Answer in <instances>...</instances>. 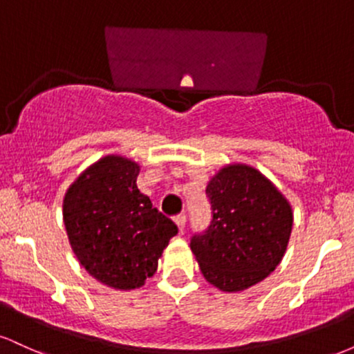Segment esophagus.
I'll return each mask as SVG.
<instances>
[{
	"label": "esophagus",
	"mask_w": 354,
	"mask_h": 354,
	"mask_svg": "<svg viewBox=\"0 0 354 354\" xmlns=\"http://www.w3.org/2000/svg\"><path fill=\"white\" fill-rule=\"evenodd\" d=\"M174 223H176L180 233H183V231H185V225H186V216L185 214H178V216L174 218Z\"/></svg>",
	"instance_id": "1"
}]
</instances>
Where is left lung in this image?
Returning a JSON list of instances; mask_svg holds the SVG:
<instances>
[{"label":"left lung","instance_id":"8db88e82","mask_svg":"<svg viewBox=\"0 0 354 354\" xmlns=\"http://www.w3.org/2000/svg\"><path fill=\"white\" fill-rule=\"evenodd\" d=\"M213 219L191 238L206 281L226 293L263 281L281 263L293 228L284 194L250 165L223 166L206 186Z\"/></svg>","mask_w":354,"mask_h":354}]
</instances>
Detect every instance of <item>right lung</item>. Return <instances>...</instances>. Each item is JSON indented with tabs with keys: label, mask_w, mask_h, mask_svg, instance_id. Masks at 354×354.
<instances>
[{
	"label": "right lung",
	"mask_w": 354,
	"mask_h": 354,
	"mask_svg": "<svg viewBox=\"0 0 354 354\" xmlns=\"http://www.w3.org/2000/svg\"><path fill=\"white\" fill-rule=\"evenodd\" d=\"M140 165L108 154L88 166L68 188L63 219L73 253L100 283L115 290L141 288L176 225L136 186Z\"/></svg>",
	"instance_id": "right-lung-1"
}]
</instances>
